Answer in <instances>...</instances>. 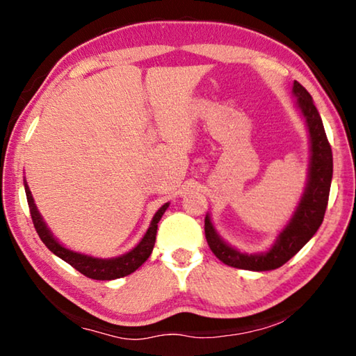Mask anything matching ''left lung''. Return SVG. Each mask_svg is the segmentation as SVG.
<instances>
[{"instance_id":"left-lung-1","label":"left lung","mask_w":356,"mask_h":356,"mask_svg":"<svg viewBox=\"0 0 356 356\" xmlns=\"http://www.w3.org/2000/svg\"><path fill=\"white\" fill-rule=\"evenodd\" d=\"M293 94L298 97V106L308 124L311 136L308 186L298 204L297 212L284 231L280 234L272 250L261 252V254H243V252L231 248L216 236L210 218L206 216L204 231H206L210 250L229 267L254 270V272L280 268L309 242L323 221L325 210L328 206L331 177H333V154H331V146L327 134H325L322 118L312 102L311 94L298 81H293Z\"/></svg>"}]
</instances>
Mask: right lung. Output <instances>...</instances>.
<instances>
[{"instance_id": "obj_1", "label": "right lung", "mask_w": 356, "mask_h": 356, "mask_svg": "<svg viewBox=\"0 0 356 356\" xmlns=\"http://www.w3.org/2000/svg\"><path fill=\"white\" fill-rule=\"evenodd\" d=\"M25 191H26V200H28V206H29V212H31V218H33V225L38 231L39 237L42 242L45 243V246L51 252H55L58 257H61L63 261L72 265L75 270H78L81 275L88 276L91 280H100V281H110V280H116V278H122V276H127L130 273H134L138 267L147 261V257L150 256V252L154 250L155 245V237H156V225L161 216H163L165 210L168 209V204L161 206L159 212L155 213L152 222H150V227L147 229L146 236L140 242V245L135 246L134 250L127 254L120 256V257H113V259H95L86 254H80V252H74L64 246L59 245L53 236L48 231L45 222L42 221L40 215L38 212V209L34 206L31 191H29L28 185H25Z\"/></svg>"}]
</instances>
